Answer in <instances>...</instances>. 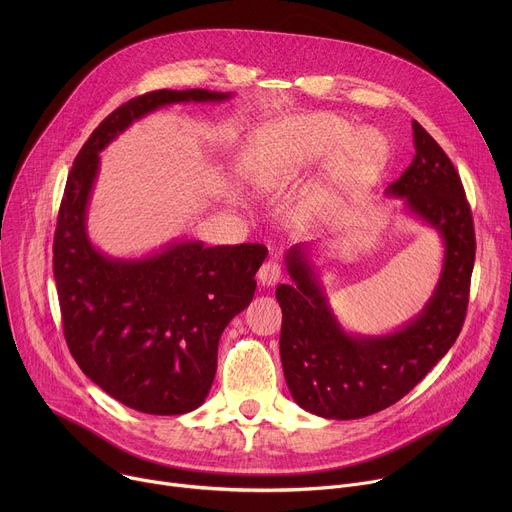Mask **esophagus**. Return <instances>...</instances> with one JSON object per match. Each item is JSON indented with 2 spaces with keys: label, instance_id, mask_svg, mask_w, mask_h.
Listing matches in <instances>:
<instances>
[{
  "label": "esophagus",
  "instance_id": "1",
  "mask_svg": "<svg viewBox=\"0 0 512 512\" xmlns=\"http://www.w3.org/2000/svg\"><path fill=\"white\" fill-rule=\"evenodd\" d=\"M257 279H259V283L263 287H273L281 279V267L277 263H273V261L263 263L259 273H257Z\"/></svg>",
  "mask_w": 512,
  "mask_h": 512
}]
</instances>
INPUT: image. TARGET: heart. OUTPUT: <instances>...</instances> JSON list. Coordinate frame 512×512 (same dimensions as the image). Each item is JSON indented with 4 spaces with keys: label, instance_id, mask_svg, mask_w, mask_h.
<instances>
[{
    "label": "heart",
    "instance_id": "1",
    "mask_svg": "<svg viewBox=\"0 0 512 512\" xmlns=\"http://www.w3.org/2000/svg\"><path fill=\"white\" fill-rule=\"evenodd\" d=\"M387 160V143L373 129H352L334 113L283 117L257 127L243 148V166L261 190H275L330 162L338 184L371 178Z\"/></svg>",
    "mask_w": 512,
    "mask_h": 512
}]
</instances>
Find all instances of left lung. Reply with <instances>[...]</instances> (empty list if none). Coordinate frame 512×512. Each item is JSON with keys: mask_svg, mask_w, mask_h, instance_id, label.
Masks as SVG:
<instances>
[{"mask_svg": "<svg viewBox=\"0 0 512 512\" xmlns=\"http://www.w3.org/2000/svg\"><path fill=\"white\" fill-rule=\"evenodd\" d=\"M415 156L389 198L442 239L444 259L423 310L385 334L348 332L334 314L314 263V247L294 245L281 283L279 354L294 401L324 419H360L403 399L456 342L476 257L472 212L462 180L437 141L413 121Z\"/></svg>", "mask_w": 512, "mask_h": 512, "instance_id": "8db88e82", "label": "left lung"}]
</instances>
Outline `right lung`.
<instances>
[{
	"instance_id": "obj_1",
	"label": "right lung",
	"mask_w": 512,
	"mask_h": 512,
	"mask_svg": "<svg viewBox=\"0 0 512 512\" xmlns=\"http://www.w3.org/2000/svg\"><path fill=\"white\" fill-rule=\"evenodd\" d=\"M229 99L233 93L206 89H162L131 99L91 133L66 180L52 259L64 338L95 385L141 413L182 415L204 403L218 340L251 304L267 249L180 239L129 259L99 251L87 231L99 154L162 107Z\"/></svg>"
}]
</instances>
